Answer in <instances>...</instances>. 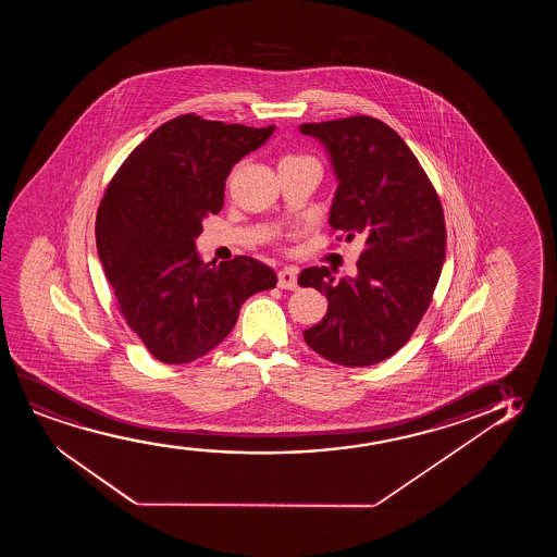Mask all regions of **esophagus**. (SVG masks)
I'll use <instances>...</instances> for the list:
<instances>
[{"label":"esophagus","instance_id":"1","mask_svg":"<svg viewBox=\"0 0 557 557\" xmlns=\"http://www.w3.org/2000/svg\"><path fill=\"white\" fill-rule=\"evenodd\" d=\"M277 285L282 289H297V270L295 268H283L277 272Z\"/></svg>","mask_w":557,"mask_h":557}]
</instances>
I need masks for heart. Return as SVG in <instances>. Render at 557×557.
I'll return each instance as SVG.
<instances>
[{"instance_id": "heart-1", "label": "heart", "mask_w": 557, "mask_h": 557, "mask_svg": "<svg viewBox=\"0 0 557 557\" xmlns=\"http://www.w3.org/2000/svg\"><path fill=\"white\" fill-rule=\"evenodd\" d=\"M302 160H313V158H310V156H305V153H289V156H285L283 158V161H302Z\"/></svg>"}]
</instances>
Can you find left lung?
Segmentation results:
<instances>
[{
  "mask_svg": "<svg viewBox=\"0 0 557 557\" xmlns=\"http://www.w3.org/2000/svg\"><path fill=\"white\" fill-rule=\"evenodd\" d=\"M300 131L320 138L338 176L331 234L366 239L358 277L335 282L327 267L298 275L300 287L329 300L323 320L302 335L333 363L374 366L409 343L434 298L447 237L442 201L411 148L381 120L350 115Z\"/></svg>",
  "mask_w": 557,
  "mask_h": 557,
  "instance_id": "1",
  "label": "left lung"
}]
</instances>
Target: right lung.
I'll use <instances>...</instances> for the list:
<instances>
[{"label":"right lung","instance_id":"obj_1","mask_svg":"<svg viewBox=\"0 0 557 557\" xmlns=\"http://www.w3.org/2000/svg\"><path fill=\"white\" fill-rule=\"evenodd\" d=\"M275 125L176 115L127 156L97 213V249L117 310L153 358L190 363L228 336L239 308L277 283L252 257L206 264L194 239L224 203V184Z\"/></svg>","mask_w":557,"mask_h":557}]
</instances>
